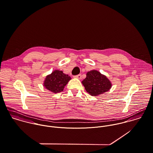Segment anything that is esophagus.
<instances>
[{
  "mask_svg": "<svg viewBox=\"0 0 153 153\" xmlns=\"http://www.w3.org/2000/svg\"><path fill=\"white\" fill-rule=\"evenodd\" d=\"M74 77H75V78H77V79H80L82 78V74H77V75H76V76H74Z\"/></svg>",
  "mask_w": 153,
  "mask_h": 153,
  "instance_id": "esophagus-1",
  "label": "esophagus"
}]
</instances>
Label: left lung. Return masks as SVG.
<instances>
[{
	"mask_svg": "<svg viewBox=\"0 0 153 153\" xmlns=\"http://www.w3.org/2000/svg\"><path fill=\"white\" fill-rule=\"evenodd\" d=\"M82 83L87 92L93 96H97L108 91L111 87L110 80L96 70L87 72L86 78Z\"/></svg>",
	"mask_w": 153,
	"mask_h": 153,
	"instance_id": "8db88e82",
	"label": "left lung"
}]
</instances>
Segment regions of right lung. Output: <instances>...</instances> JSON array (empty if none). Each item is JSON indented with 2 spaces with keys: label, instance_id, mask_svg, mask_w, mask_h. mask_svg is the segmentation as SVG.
Segmentation results:
<instances>
[{
  "label": "right lung",
  "instance_id": "1",
  "mask_svg": "<svg viewBox=\"0 0 153 153\" xmlns=\"http://www.w3.org/2000/svg\"><path fill=\"white\" fill-rule=\"evenodd\" d=\"M71 77L62 71L54 70L51 74L48 75L44 82L45 87L53 93H60L63 90Z\"/></svg>",
  "mask_w": 153,
  "mask_h": 153
}]
</instances>
